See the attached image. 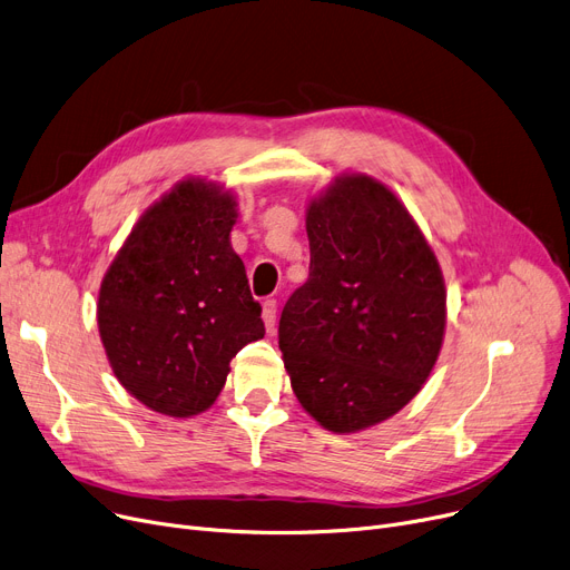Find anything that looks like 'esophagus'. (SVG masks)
Listing matches in <instances>:
<instances>
[{
	"mask_svg": "<svg viewBox=\"0 0 570 570\" xmlns=\"http://www.w3.org/2000/svg\"><path fill=\"white\" fill-rule=\"evenodd\" d=\"M276 313H278L276 299H266V302L262 304V317H264V327H266L268 334L276 330Z\"/></svg>",
	"mask_w": 570,
	"mask_h": 570,
	"instance_id": "34e87169",
	"label": "esophagus"
}]
</instances>
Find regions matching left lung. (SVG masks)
<instances>
[{
  "label": "left lung",
  "instance_id": "obj_1",
  "mask_svg": "<svg viewBox=\"0 0 570 570\" xmlns=\"http://www.w3.org/2000/svg\"><path fill=\"white\" fill-rule=\"evenodd\" d=\"M308 281L287 299L278 345L292 390L330 431L399 413L439 360L445 283L411 213L368 176L311 202Z\"/></svg>",
  "mask_w": 570,
  "mask_h": 570
}]
</instances>
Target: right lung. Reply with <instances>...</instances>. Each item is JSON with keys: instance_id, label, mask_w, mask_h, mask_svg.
<instances>
[{"instance_id": "1", "label": "right lung", "mask_w": 570, "mask_h": 570, "mask_svg": "<svg viewBox=\"0 0 570 570\" xmlns=\"http://www.w3.org/2000/svg\"><path fill=\"white\" fill-rule=\"evenodd\" d=\"M236 202L189 178L150 206L108 266L97 322L120 385L150 411L210 409L236 352L264 336L246 266L232 250Z\"/></svg>"}]
</instances>
